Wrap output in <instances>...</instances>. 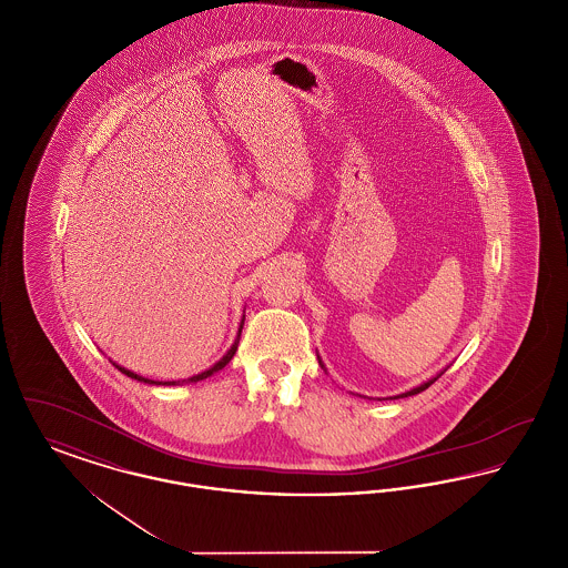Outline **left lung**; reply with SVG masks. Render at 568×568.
<instances>
[{"mask_svg":"<svg viewBox=\"0 0 568 568\" xmlns=\"http://www.w3.org/2000/svg\"><path fill=\"white\" fill-rule=\"evenodd\" d=\"M320 364H322V368H324V362H322V359H320ZM445 371H447V368H445ZM445 371H440V373H438V375H436V377L430 378V381H426V383H422V385H417V387H413V389H410V392H405V394H400V396H394V398H406V396H415V394H419V392H424V389H428V387H430V385H433L434 381H436V378L440 377V375H443V373H445Z\"/></svg>","mask_w":568,"mask_h":568,"instance_id":"8db88e82","label":"left lung"}]
</instances>
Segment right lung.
I'll list each match as a JSON object with an SVG mask.
<instances>
[{"label":"right lung","mask_w":568,"mask_h":568,"mask_svg":"<svg viewBox=\"0 0 568 568\" xmlns=\"http://www.w3.org/2000/svg\"><path fill=\"white\" fill-rule=\"evenodd\" d=\"M244 320L241 322V327H239V336H236V341H234V345L230 347V352L225 353L219 362H216L215 366H211L209 371H204V373H200V375H193L190 378H183V381H151V378L140 377V375H135L132 371H128V368H123V366H119V364H114L123 375H128V377L135 378V381H140V383H149V385H181V383H195V381H202V378H209L211 375H215L219 373L221 368H225V364H230V359L234 357V353L239 349V341H241V332H243Z\"/></svg>","instance_id":"right-lung-1"}]
</instances>
